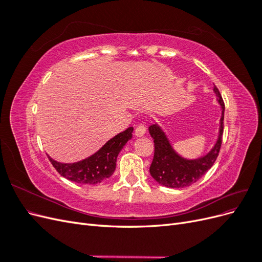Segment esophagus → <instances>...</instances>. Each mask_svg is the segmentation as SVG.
I'll return each instance as SVG.
<instances>
[{
  "mask_svg": "<svg viewBox=\"0 0 262 262\" xmlns=\"http://www.w3.org/2000/svg\"><path fill=\"white\" fill-rule=\"evenodd\" d=\"M146 132V128L143 125V124H139L137 128H136V131H134V134H136V137H143L144 134Z\"/></svg>",
  "mask_w": 262,
  "mask_h": 262,
  "instance_id": "34e87169",
  "label": "esophagus"
}]
</instances>
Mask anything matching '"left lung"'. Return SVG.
<instances>
[{
    "label": "left lung",
    "mask_w": 262,
    "mask_h": 262,
    "mask_svg": "<svg viewBox=\"0 0 262 262\" xmlns=\"http://www.w3.org/2000/svg\"><path fill=\"white\" fill-rule=\"evenodd\" d=\"M215 94L222 114L220 118L219 133L215 143L207 154L196 158H186L177 153L172 147L167 134L161 125L152 124L148 128L150 137L154 140V158L150 164L149 173L158 184L167 188L179 189L188 187L199 180L215 163L224 129V102L216 86H214Z\"/></svg>",
    "instance_id": "8db88e82"
}]
</instances>
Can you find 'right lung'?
Listing matches in <instances>:
<instances>
[{"instance_id":"obj_1","label":"right lung","mask_w":262,"mask_h":262,"mask_svg":"<svg viewBox=\"0 0 262 262\" xmlns=\"http://www.w3.org/2000/svg\"><path fill=\"white\" fill-rule=\"evenodd\" d=\"M133 128L130 126L107 141L97 152L75 163H60L49 155V161L61 176L77 184L96 185L109 178L116 169L117 157L120 150L132 139Z\"/></svg>"}]
</instances>
